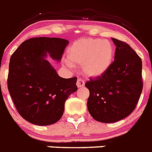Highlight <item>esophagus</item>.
I'll return each instance as SVG.
<instances>
[{
  "mask_svg": "<svg viewBox=\"0 0 152 152\" xmlns=\"http://www.w3.org/2000/svg\"><path fill=\"white\" fill-rule=\"evenodd\" d=\"M84 84H85V81H84V79L80 78V77H78V78H77V88H82V87H84Z\"/></svg>",
  "mask_w": 152,
  "mask_h": 152,
  "instance_id": "esophagus-1",
  "label": "esophagus"
}]
</instances>
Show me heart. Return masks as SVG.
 <instances>
[{
  "instance_id": "1",
  "label": "heart",
  "mask_w": 152,
  "mask_h": 152,
  "mask_svg": "<svg viewBox=\"0 0 152 152\" xmlns=\"http://www.w3.org/2000/svg\"><path fill=\"white\" fill-rule=\"evenodd\" d=\"M114 58V47L108 40L83 39L68 50V61L83 65L84 74L89 77L101 76L110 68Z\"/></svg>"
}]
</instances>
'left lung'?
Here are the masks:
<instances>
[{
	"mask_svg": "<svg viewBox=\"0 0 152 152\" xmlns=\"http://www.w3.org/2000/svg\"><path fill=\"white\" fill-rule=\"evenodd\" d=\"M116 45L114 61L101 76L85 83L89 90L88 109L95 120L115 123L135 110L143 89L141 58L129 45L112 38Z\"/></svg>",
	"mask_w": 152,
	"mask_h": 152,
	"instance_id": "left-lung-1",
	"label": "left lung"
}]
</instances>
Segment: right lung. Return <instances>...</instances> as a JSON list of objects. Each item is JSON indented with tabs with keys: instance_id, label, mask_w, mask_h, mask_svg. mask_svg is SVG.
Instances as JSON below:
<instances>
[{
	"instance_id": "obj_1",
	"label": "right lung",
	"mask_w": 152,
	"mask_h": 152,
	"mask_svg": "<svg viewBox=\"0 0 152 152\" xmlns=\"http://www.w3.org/2000/svg\"><path fill=\"white\" fill-rule=\"evenodd\" d=\"M68 41L36 37L24 41L10 57L7 88L19 114L37 126H48L61 118L64 103L77 90V77L58 76L49 61H61Z\"/></svg>"
}]
</instances>
